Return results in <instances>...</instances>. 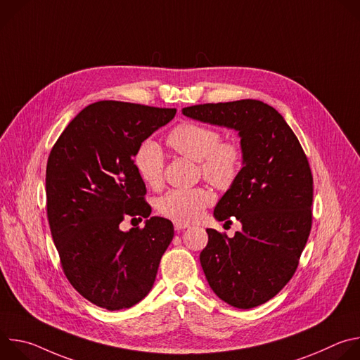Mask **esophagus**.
<instances>
[{
    "label": "esophagus",
    "mask_w": 360,
    "mask_h": 360,
    "mask_svg": "<svg viewBox=\"0 0 360 360\" xmlns=\"http://www.w3.org/2000/svg\"><path fill=\"white\" fill-rule=\"evenodd\" d=\"M174 226H175V231H176V232H182V231H185L186 228H189L188 224H181V222H175Z\"/></svg>",
    "instance_id": "34e87169"
}]
</instances>
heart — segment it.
Wrapping results in <instances>:
<instances>
[{
	"instance_id": "1",
	"label": "heart",
	"mask_w": 360,
	"mask_h": 360,
	"mask_svg": "<svg viewBox=\"0 0 360 360\" xmlns=\"http://www.w3.org/2000/svg\"><path fill=\"white\" fill-rule=\"evenodd\" d=\"M168 145L182 155L198 161L202 175L219 189H229L238 181L243 168V150L238 142L222 141L217 128L182 122L167 136ZM139 178L148 186H158L162 181L164 152L153 141H145L134 158ZM212 193L205 188L171 189L158 200V211L176 222H192L212 203Z\"/></svg>"
}]
</instances>
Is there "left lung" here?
Instances as JSON below:
<instances>
[{
  "label": "left lung",
  "instance_id": "left-lung-1",
  "mask_svg": "<svg viewBox=\"0 0 360 360\" xmlns=\"http://www.w3.org/2000/svg\"><path fill=\"white\" fill-rule=\"evenodd\" d=\"M185 117L239 132L242 172L217 203L214 217H235L233 238L207 229L199 255L218 297L239 309L272 299L290 281L312 228L314 178L304 152L283 117L258 99L200 104Z\"/></svg>",
  "mask_w": 360,
  "mask_h": 360
}]
</instances>
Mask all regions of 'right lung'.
Listing matches in <instances>:
<instances>
[{"label": "right lung", "mask_w": 360, "mask_h": 360, "mask_svg": "<svg viewBox=\"0 0 360 360\" xmlns=\"http://www.w3.org/2000/svg\"><path fill=\"white\" fill-rule=\"evenodd\" d=\"M175 114V108L94 102L68 124L48 157L46 215L61 266L77 292L104 309H127L149 293L174 238L172 222L161 217L128 233L119 224L127 216L150 215L134 157Z\"/></svg>", "instance_id": "right-lung-1"}]
</instances>
